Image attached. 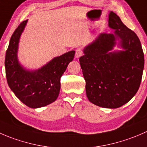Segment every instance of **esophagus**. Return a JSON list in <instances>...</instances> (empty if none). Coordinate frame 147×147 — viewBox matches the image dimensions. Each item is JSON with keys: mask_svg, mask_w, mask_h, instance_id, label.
<instances>
[{"mask_svg": "<svg viewBox=\"0 0 147 147\" xmlns=\"http://www.w3.org/2000/svg\"><path fill=\"white\" fill-rule=\"evenodd\" d=\"M84 54V52H83L82 49H77L76 51L75 56L76 58H79L80 56H81Z\"/></svg>", "mask_w": 147, "mask_h": 147, "instance_id": "obj_1", "label": "esophagus"}]
</instances>
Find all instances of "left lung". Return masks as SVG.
Masks as SVG:
<instances>
[{"label":"left lung","mask_w":147,"mask_h":147,"mask_svg":"<svg viewBox=\"0 0 147 147\" xmlns=\"http://www.w3.org/2000/svg\"><path fill=\"white\" fill-rule=\"evenodd\" d=\"M109 26L112 33H103L84 49L79 58L86 92L90 102L104 108L116 109L130 101L142 81L144 56L136 33L128 28L119 17L111 11ZM121 38L123 52L109 51L115 45V36Z\"/></svg>","instance_id":"obj_1"}]
</instances>
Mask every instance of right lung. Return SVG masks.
Instances as JSON below:
<instances>
[{
  "label": "right lung",
  "instance_id": "1",
  "mask_svg": "<svg viewBox=\"0 0 147 147\" xmlns=\"http://www.w3.org/2000/svg\"><path fill=\"white\" fill-rule=\"evenodd\" d=\"M28 20L23 21L13 33L5 53V67L7 82L17 98L25 105L36 109L55 101L59 96L61 77L74 59L75 51L56 57L35 71L23 69L17 60V50L21 33Z\"/></svg>",
  "mask_w": 147,
  "mask_h": 147
}]
</instances>
